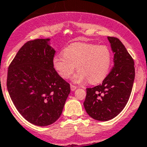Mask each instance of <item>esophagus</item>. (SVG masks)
<instances>
[{
	"label": "esophagus",
	"instance_id": "34e87169",
	"mask_svg": "<svg viewBox=\"0 0 147 147\" xmlns=\"http://www.w3.org/2000/svg\"><path fill=\"white\" fill-rule=\"evenodd\" d=\"M76 88H77V87L76 86H75V85H71V90H72V91H74Z\"/></svg>",
	"mask_w": 147,
	"mask_h": 147
}]
</instances>
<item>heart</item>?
I'll return each mask as SVG.
<instances>
[{"instance_id": "heart-1", "label": "heart", "mask_w": 147, "mask_h": 147, "mask_svg": "<svg viewBox=\"0 0 147 147\" xmlns=\"http://www.w3.org/2000/svg\"><path fill=\"white\" fill-rule=\"evenodd\" d=\"M112 63V54L107 45L78 42L71 44L53 59V66L63 79H68L75 69L78 72L73 81L83 83L88 81L96 84L108 74Z\"/></svg>"}]
</instances>
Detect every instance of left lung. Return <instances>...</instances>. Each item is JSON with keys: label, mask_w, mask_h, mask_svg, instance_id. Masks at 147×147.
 Here are the masks:
<instances>
[{"label": "left lung", "mask_w": 147, "mask_h": 147, "mask_svg": "<svg viewBox=\"0 0 147 147\" xmlns=\"http://www.w3.org/2000/svg\"><path fill=\"white\" fill-rule=\"evenodd\" d=\"M114 66L102 84L87 88L84 102L86 112L93 119L106 121L117 116L127 105L135 79L134 60L116 37H107Z\"/></svg>", "instance_id": "8db88e82"}]
</instances>
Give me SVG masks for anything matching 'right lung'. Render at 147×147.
Wrapping results in <instances>:
<instances>
[{"label":"right lung","mask_w":147,"mask_h":147,"mask_svg":"<svg viewBox=\"0 0 147 147\" xmlns=\"http://www.w3.org/2000/svg\"><path fill=\"white\" fill-rule=\"evenodd\" d=\"M50 39L26 42L8 68V92L20 115L37 126L50 125L61 115L70 91L53 66Z\"/></svg>","instance_id":"1"}]
</instances>
